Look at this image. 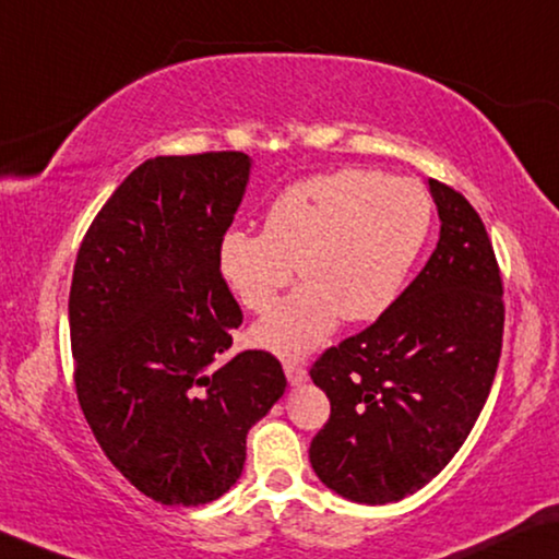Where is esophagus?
<instances>
[{
  "label": "esophagus",
  "mask_w": 559,
  "mask_h": 559,
  "mask_svg": "<svg viewBox=\"0 0 559 559\" xmlns=\"http://www.w3.org/2000/svg\"><path fill=\"white\" fill-rule=\"evenodd\" d=\"M285 374H287V382L292 388H297V384H305L307 382V369L297 362H285Z\"/></svg>",
  "instance_id": "obj_1"
}]
</instances>
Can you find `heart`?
Instances as JSON below:
<instances>
[{
	"label": "heart",
	"mask_w": 559,
	"mask_h": 559,
	"mask_svg": "<svg viewBox=\"0 0 559 559\" xmlns=\"http://www.w3.org/2000/svg\"><path fill=\"white\" fill-rule=\"evenodd\" d=\"M432 227L423 185L372 169H340L274 197L264 231L229 229L222 280L247 309L267 312L295 277L305 285L254 328L282 357H302L347 322H372L400 297Z\"/></svg>",
	"instance_id": "1"
}]
</instances>
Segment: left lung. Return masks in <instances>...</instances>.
I'll return each mask as SVG.
<instances>
[{
	"instance_id": "obj_1",
	"label": "left lung",
	"mask_w": 559,
	"mask_h": 559,
	"mask_svg": "<svg viewBox=\"0 0 559 559\" xmlns=\"http://www.w3.org/2000/svg\"><path fill=\"white\" fill-rule=\"evenodd\" d=\"M440 239L394 305L309 369L330 419L309 444L322 485L359 504L400 502L467 440L502 349V280L479 214L427 179Z\"/></svg>"
}]
</instances>
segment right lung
Listing matches in <instances>:
<instances>
[{"label":"right lung","mask_w":559,"mask_h":559,"mask_svg":"<svg viewBox=\"0 0 559 559\" xmlns=\"http://www.w3.org/2000/svg\"><path fill=\"white\" fill-rule=\"evenodd\" d=\"M250 171L242 152L147 159L76 254V397L111 465L171 508L207 504L237 483L247 432L287 388L270 352L219 362L242 309L217 252Z\"/></svg>","instance_id":"obj_1"}]
</instances>
